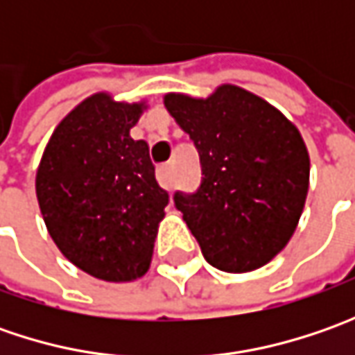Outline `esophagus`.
<instances>
[{"mask_svg":"<svg viewBox=\"0 0 355 355\" xmlns=\"http://www.w3.org/2000/svg\"><path fill=\"white\" fill-rule=\"evenodd\" d=\"M171 171H173V166H171V164H164V166H159L156 171L157 182H159L162 187H166V189L171 185Z\"/></svg>","mask_w":355,"mask_h":355,"instance_id":"1","label":"esophagus"}]
</instances>
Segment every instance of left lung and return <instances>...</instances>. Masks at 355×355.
Wrapping results in <instances>:
<instances>
[{"mask_svg":"<svg viewBox=\"0 0 355 355\" xmlns=\"http://www.w3.org/2000/svg\"><path fill=\"white\" fill-rule=\"evenodd\" d=\"M164 104L199 152L201 185L175 207L205 261L251 272L279 254L304 209L310 157L298 128L272 104L235 85L207 98L180 92Z\"/></svg>","mask_w":355,"mask_h":355,"instance_id":"8db88e82","label":"left lung"}]
</instances>
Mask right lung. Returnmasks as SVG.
Here are the masks:
<instances>
[{
	"instance_id": "add662e5",
	"label": "right lung",
	"mask_w": 355,
	"mask_h": 355,
	"mask_svg": "<svg viewBox=\"0 0 355 355\" xmlns=\"http://www.w3.org/2000/svg\"><path fill=\"white\" fill-rule=\"evenodd\" d=\"M146 103L96 92L55 128L35 191L51 239L80 270L106 282L144 277L170 196L156 182L150 148L134 140Z\"/></svg>"
}]
</instances>
